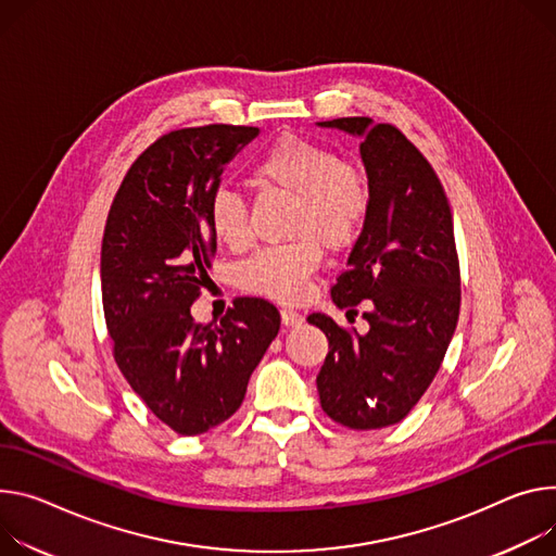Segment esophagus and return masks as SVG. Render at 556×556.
Segmentation results:
<instances>
[{
    "label": "esophagus",
    "instance_id": "esophagus-1",
    "mask_svg": "<svg viewBox=\"0 0 556 556\" xmlns=\"http://www.w3.org/2000/svg\"><path fill=\"white\" fill-rule=\"evenodd\" d=\"M281 321H283V326H288V328H296V326L304 324V317H301V315L294 313V311L283 308V311H281Z\"/></svg>",
    "mask_w": 556,
    "mask_h": 556
}]
</instances>
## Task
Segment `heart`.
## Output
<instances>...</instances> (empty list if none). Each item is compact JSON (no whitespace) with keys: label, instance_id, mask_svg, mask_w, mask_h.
<instances>
[{"label":"heart","instance_id":"obj_1","mask_svg":"<svg viewBox=\"0 0 556 556\" xmlns=\"http://www.w3.org/2000/svg\"><path fill=\"white\" fill-rule=\"evenodd\" d=\"M257 181L292 197L288 237L294 241L260 250L239 266L241 288L277 301L306 294L308 279L321 262V243L345 248L362 230L368 211V186L362 173L339 162L330 148L283 135L252 166ZM213 237L239 250L250 239L245 201L230 188H217L208 201Z\"/></svg>","mask_w":556,"mask_h":556}]
</instances>
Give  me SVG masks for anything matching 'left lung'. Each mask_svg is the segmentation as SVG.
<instances>
[{"label": "left lung", "instance_id": "8db88e82", "mask_svg": "<svg viewBox=\"0 0 556 556\" xmlns=\"http://www.w3.org/2000/svg\"><path fill=\"white\" fill-rule=\"evenodd\" d=\"M362 139L368 211L345 273L332 286L339 308L364 313L368 332L345 330L328 315L315 324L328 337L317 375L324 413L352 430L399 424L432 383L457 328L459 257L443 186L417 146L370 117L319 122Z\"/></svg>", "mask_w": 556, "mask_h": 556}]
</instances>
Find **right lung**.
<instances>
[{
    "instance_id": "add662e5",
    "label": "right lung",
    "mask_w": 556,
    "mask_h": 556,
    "mask_svg": "<svg viewBox=\"0 0 556 556\" xmlns=\"http://www.w3.org/2000/svg\"><path fill=\"white\" fill-rule=\"evenodd\" d=\"M252 126L181 128L126 173L102 241V301L115 362L160 421L194 437L241 406L248 379L279 332V311L239 296L219 324L190 315L217 239L208 201Z\"/></svg>"
}]
</instances>
